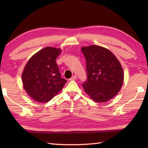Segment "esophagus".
I'll use <instances>...</instances> for the list:
<instances>
[{
	"label": "esophagus",
	"mask_w": 148,
	"mask_h": 148,
	"mask_svg": "<svg viewBox=\"0 0 148 148\" xmlns=\"http://www.w3.org/2000/svg\"><path fill=\"white\" fill-rule=\"evenodd\" d=\"M77 79V76H76V75H74V76H72L69 80L72 81V80H75V79Z\"/></svg>",
	"instance_id": "34e87169"
}]
</instances>
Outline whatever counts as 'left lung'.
I'll return each mask as SVG.
<instances>
[{
    "label": "left lung",
    "instance_id": "left-lung-1",
    "mask_svg": "<svg viewBox=\"0 0 148 148\" xmlns=\"http://www.w3.org/2000/svg\"><path fill=\"white\" fill-rule=\"evenodd\" d=\"M86 63L87 79L82 86L97 102H106L118 94L123 83L121 65L116 56L103 47H82Z\"/></svg>",
    "mask_w": 148,
    "mask_h": 148
}]
</instances>
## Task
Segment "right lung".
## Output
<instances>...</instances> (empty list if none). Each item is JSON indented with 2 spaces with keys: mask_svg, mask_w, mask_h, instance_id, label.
<instances>
[{
  "mask_svg": "<svg viewBox=\"0 0 148 148\" xmlns=\"http://www.w3.org/2000/svg\"><path fill=\"white\" fill-rule=\"evenodd\" d=\"M60 49L46 47L34 54L22 73V82L28 95L39 102L51 100L67 80L61 77L56 59Z\"/></svg>",
  "mask_w": 148,
  "mask_h": 148,
  "instance_id": "obj_1",
  "label": "right lung"
}]
</instances>
